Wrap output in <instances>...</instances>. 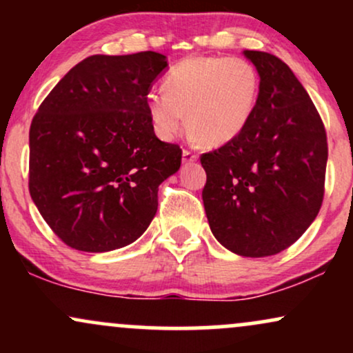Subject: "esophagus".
<instances>
[{
	"mask_svg": "<svg viewBox=\"0 0 353 353\" xmlns=\"http://www.w3.org/2000/svg\"><path fill=\"white\" fill-rule=\"evenodd\" d=\"M196 161H197V154L196 152L188 151V149H184V151H182V163L190 164V163H196Z\"/></svg>",
	"mask_w": 353,
	"mask_h": 353,
	"instance_id": "esophagus-1",
	"label": "esophagus"
}]
</instances>
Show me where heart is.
<instances>
[{
  "mask_svg": "<svg viewBox=\"0 0 353 353\" xmlns=\"http://www.w3.org/2000/svg\"><path fill=\"white\" fill-rule=\"evenodd\" d=\"M259 86V72L250 61L194 56L171 68L164 89L149 91L148 112L163 139L179 134L188 114L196 137L209 145H222L249 123Z\"/></svg>",
  "mask_w": 353,
  "mask_h": 353,
  "instance_id": "b5f03b06",
  "label": "heart"
}]
</instances>
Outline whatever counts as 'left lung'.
Returning a JSON list of instances; mask_svg holds the SVG:
<instances>
[{"label": "left lung", "mask_w": 353, "mask_h": 353, "mask_svg": "<svg viewBox=\"0 0 353 353\" xmlns=\"http://www.w3.org/2000/svg\"><path fill=\"white\" fill-rule=\"evenodd\" d=\"M261 76L249 123L201 156L202 201L214 237L244 257L285 250L309 229L323 201L327 134L317 109L277 56L244 51Z\"/></svg>", "instance_id": "left-lung-1"}]
</instances>
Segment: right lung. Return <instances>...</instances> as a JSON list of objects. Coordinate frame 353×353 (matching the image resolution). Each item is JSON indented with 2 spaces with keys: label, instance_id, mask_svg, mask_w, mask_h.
<instances>
[{
  "label": "right lung",
  "instance_id": "1",
  "mask_svg": "<svg viewBox=\"0 0 353 353\" xmlns=\"http://www.w3.org/2000/svg\"><path fill=\"white\" fill-rule=\"evenodd\" d=\"M164 54H94L52 88L30 128V194L66 245L109 252L132 244L157 210L161 182L181 168L177 144L154 134L148 94Z\"/></svg>",
  "mask_w": 353,
  "mask_h": 353
}]
</instances>
